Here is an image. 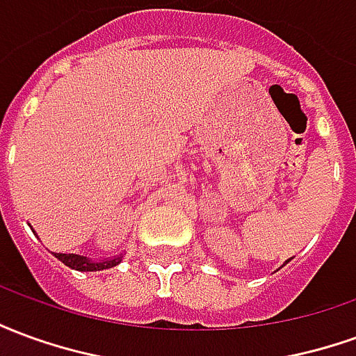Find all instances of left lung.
<instances>
[{
  "mask_svg": "<svg viewBox=\"0 0 356 356\" xmlns=\"http://www.w3.org/2000/svg\"><path fill=\"white\" fill-rule=\"evenodd\" d=\"M288 261H290V259H288ZM288 261H286V263H288Z\"/></svg>",
  "mask_w": 356,
  "mask_h": 356,
  "instance_id": "8db88e82",
  "label": "left lung"
}]
</instances>
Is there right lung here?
Instances as JSON below:
<instances>
[{
  "mask_svg": "<svg viewBox=\"0 0 356 356\" xmlns=\"http://www.w3.org/2000/svg\"><path fill=\"white\" fill-rule=\"evenodd\" d=\"M32 231H34V229H32ZM53 255L57 257L58 261L65 263L66 267L74 268V270H83V273L112 268V267H116V265H120V263H122V259H124V254L114 255V257H106V259H91V257H86V255L57 254V252H53Z\"/></svg>",
  "mask_w": 356,
  "mask_h": 356,
  "instance_id": "right-lung-1",
  "label": "right lung"
}]
</instances>
